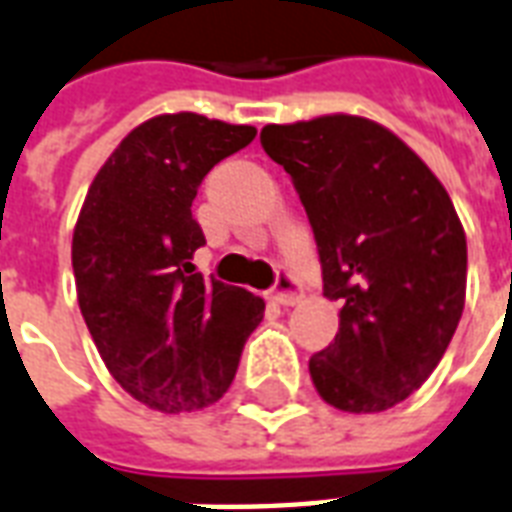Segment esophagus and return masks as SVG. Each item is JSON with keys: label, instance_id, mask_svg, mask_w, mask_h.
Returning <instances> with one entry per match:
<instances>
[{"label": "esophagus", "instance_id": "34e87169", "mask_svg": "<svg viewBox=\"0 0 512 512\" xmlns=\"http://www.w3.org/2000/svg\"><path fill=\"white\" fill-rule=\"evenodd\" d=\"M273 303H279V306H295L300 300V287L295 279L290 276H279V282H276V290L271 292Z\"/></svg>", "mask_w": 512, "mask_h": 512}]
</instances>
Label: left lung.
I'll return each mask as SVG.
<instances>
[{
  "label": "left lung",
  "instance_id": "8db88e82",
  "mask_svg": "<svg viewBox=\"0 0 512 512\" xmlns=\"http://www.w3.org/2000/svg\"><path fill=\"white\" fill-rule=\"evenodd\" d=\"M260 142L306 206L335 341L308 360L327 405L381 413L411 397L454 338L467 239L446 187L397 134L360 115L265 126Z\"/></svg>",
  "mask_w": 512,
  "mask_h": 512
}]
</instances>
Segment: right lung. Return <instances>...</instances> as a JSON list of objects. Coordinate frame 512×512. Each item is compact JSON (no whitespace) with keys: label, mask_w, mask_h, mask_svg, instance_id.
Segmentation results:
<instances>
[{"label":"right lung","mask_w":512,"mask_h":512,"mask_svg":"<svg viewBox=\"0 0 512 512\" xmlns=\"http://www.w3.org/2000/svg\"><path fill=\"white\" fill-rule=\"evenodd\" d=\"M195 112L144 120L93 177L72 236L77 303L117 384L161 413L217 403L265 303L204 279L193 198L214 163L255 139Z\"/></svg>","instance_id":"add662e5"}]
</instances>
